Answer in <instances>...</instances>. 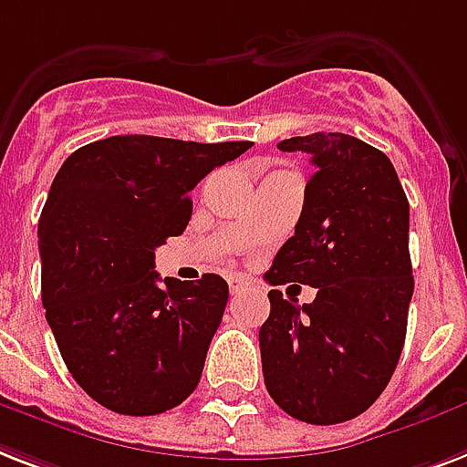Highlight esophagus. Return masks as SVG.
Masks as SVG:
<instances>
[{"mask_svg": "<svg viewBox=\"0 0 467 467\" xmlns=\"http://www.w3.org/2000/svg\"><path fill=\"white\" fill-rule=\"evenodd\" d=\"M227 284H230V294H233V296H237V294H242V291L247 289V281L242 279V276H230Z\"/></svg>", "mask_w": 467, "mask_h": 467, "instance_id": "esophagus-1", "label": "esophagus"}]
</instances>
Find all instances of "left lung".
I'll return each mask as SVG.
<instances>
[{
    "label": "left lung",
    "mask_w": 467,
    "mask_h": 467,
    "mask_svg": "<svg viewBox=\"0 0 467 467\" xmlns=\"http://www.w3.org/2000/svg\"><path fill=\"white\" fill-rule=\"evenodd\" d=\"M279 149L304 151L316 171L266 281L318 291L304 306L269 291L262 369L286 414L330 426L368 411L400 362L414 294L409 201L389 159L350 134L316 131Z\"/></svg>",
    "instance_id": "8db88e82"
}]
</instances>
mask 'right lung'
I'll return each instance as SVG.
<instances>
[{"label":"right lung","instance_id":"obj_1","mask_svg":"<svg viewBox=\"0 0 467 467\" xmlns=\"http://www.w3.org/2000/svg\"><path fill=\"white\" fill-rule=\"evenodd\" d=\"M252 141L124 134L67 156L38 220L41 298L67 372L124 416L178 407L201 382L227 281L159 279L154 252L186 230L193 191Z\"/></svg>","mask_w":467,"mask_h":467}]
</instances>
